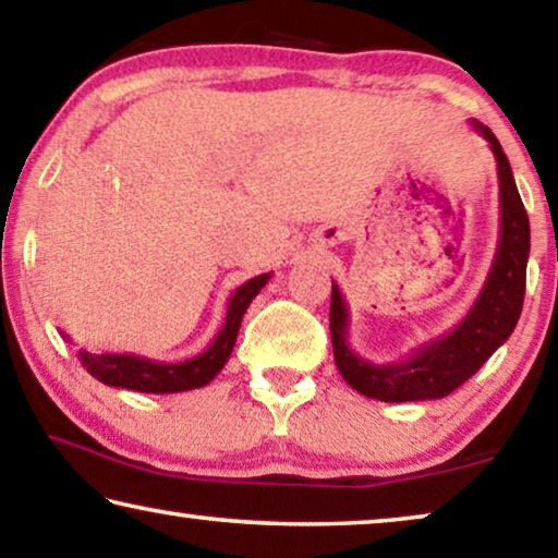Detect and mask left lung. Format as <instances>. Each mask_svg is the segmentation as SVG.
Listing matches in <instances>:
<instances>
[{
    "label": "left lung",
    "mask_w": 558,
    "mask_h": 558,
    "mask_svg": "<svg viewBox=\"0 0 558 558\" xmlns=\"http://www.w3.org/2000/svg\"><path fill=\"white\" fill-rule=\"evenodd\" d=\"M473 130L492 147L498 170V243L484 288L461 323L428 343L415 348L403 361L371 363L348 343L351 313L345 298L332 282L330 338L332 359L345 384L359 393L386 403L434 401L453 393L481 365L501 348L517 328L523 293H526V263L531 251L529 215L523 210L517 180L501 143L486 124L473 120Z\"/></svg>",
    "instance_id": "left-lung-1"
}]
</instances>
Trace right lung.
Segmentation results:
<instances>
[{"mask_svg": "<svg viewBox=\"0 0 558 558\" xmlns=\"http://www.w3.org/2000/svg\"><path fill=\"white\" fill-rule=\"evenodd\" d=\"M272 272H263V276L251 278L243 282L235 293L230 295L226 323L218 330V336L203 353L193 355V359L180 361V363H165L153 361L145 355L135 353H89L80 351L82 365H85L89 376L102 380L105 386L112 388H128L140 390V393H182V390L203 388L222 371V365L228 363L232 348H235L240 323L247 305L253 303V298L265 288V282L270 280ZM62 338L70 340V336Z\"/></svg>", "mask_w": 558, "mask_h": 558, "instance_id": "1", "label": "right lung"}]
</instances>
